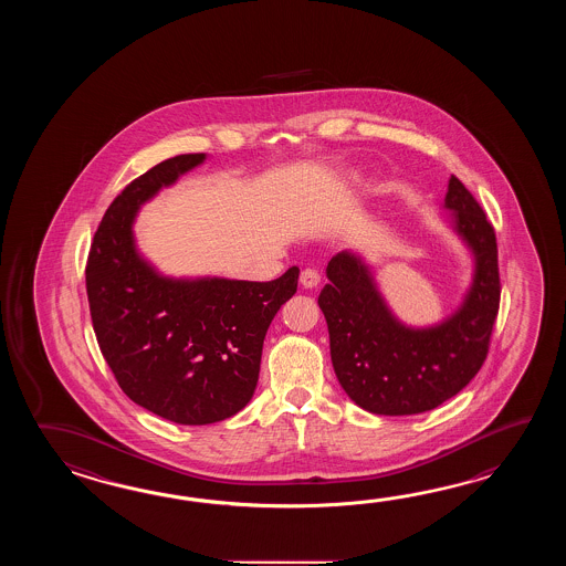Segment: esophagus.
<instances>
[{"instance_id":"1","label":"esophagus","mask_w":566,"mask_h":566,"mask_svg":"<svg viewBox=\"0 0 566 566\" xmlns=\"http://www.w3.org/2000/svg\"><path fill=\"white\" fill-rule=\"evenodd\" d=\"M319 279L322 277H319V273H317L315 269H303V271H301L300 281L301 285L305 289L317 287V285H319Z\"/></svg>"}]
</instances>
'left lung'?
<instances>
[{"label": "left lung", "instance_id": "8db88e82", "mask_svg": "<svg viewBox=\"0 0 566 566\" xmlns=\"http://www.w3.org/2000/svg\"><path fill=\"white\" fill-rule=\"evenodd\" d=\"M446 208L475 256L473 285L443 324L410 329L395 319L360 259L339 253L327 263L319 293L329 352L342 388L374 415H417L437 409L470 385L488 358L500 310L497 242L473 193L451 176Z\"/></svg>", "mask_w": 566, "mask_h": 566}]
</instances>
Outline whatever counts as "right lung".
<instances>
[{"label": "right lung", "instance_id": "add662e5", "mask_svg": "<svg viewBox=\"0 0 566 566\" xmlns=\"http://www.w3.org/2000/svg\"><path fill=\"white\" fill-rule=\"evenodd\" d=\"M205 161L184 154L147 169L111 202L86 259L98 348L120 390L178 424L224 421L253 398L266 329L297 291L300 269L256 283L174 281L135 251L137 208Z\"/></svg>", "mask_w": 566, "mask_h": 566}]
</instances>
